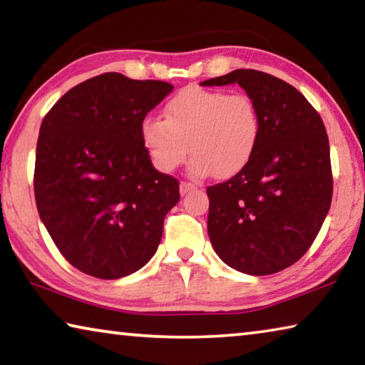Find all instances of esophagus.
<instances>
[{"mask_svg":"<svg viewBox=\"0 0 365 365\" xmlns=\"http://www.w3.org/2000/svg\"><path fill=\"white\" fill-rule=\"evenodd\" d=\"M195 188V185L193 183H190V182H180V193L182 195H185V193H188L190 190H193Z\"/></svg>","mask_w":365,"mask_h":365,"instance_id":"34e87169","label":"esophagus"}]
</instances>
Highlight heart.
<instances>
[{"mask_svg":"<svg viewBox=\"0 0 365 365\" xmlns=\"http://www.w3.org/2000/svg\"><path fill=\"white\" fill-rule=\"evenodd\" d=\"M262 135L257 104L243 93L188 86L165 103L164 119L146 117L141 141L160 172H172L193 154L197 177L230 178L255 156Z\"/></svg>","mask_w":365,"mask_h":365,"instance_id":"obj_1","label":"heart"}]
</instances>
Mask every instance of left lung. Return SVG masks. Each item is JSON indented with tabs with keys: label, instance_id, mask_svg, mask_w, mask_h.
<instances>
[{
	"label": "left lung",
	"instance_id": "left-lung-1",
	"mask_svg": "<svg viewBox=\"0 0 365 365\" xmlns=\"http://www.w3.org/2000/svg\"><path fill=\"white\" fill-rule=\"evenodd\" d=\"M228 83H238L255 100L262 135L240 174L207 187V233L232 269L270 275L306 255L329 212V137L312 104L282 78L237 69L201 85Z\"/></svg>",
	"mask_w": 365,
	"mask_h": 365
}]
</instances>
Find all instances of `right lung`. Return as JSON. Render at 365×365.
<instances>
[{
    "mask_svg": "<svg viewBox=\"0 0 365 365\" xmlns=\"http://www.w3.org/2000/svg\"><path fill=\"white\" fill-rule=\"evenodd\" d=\"M172 88L106 72L71 88L41 122L36 209L61 255L86 275H130L158 250L180 191L153 168L141 123Z\"/></svg>",
    "mask_w": 365,
    "mask_h": 365,
    "instance_id": "1",
    "label": "right lung"
}]
</instances>
